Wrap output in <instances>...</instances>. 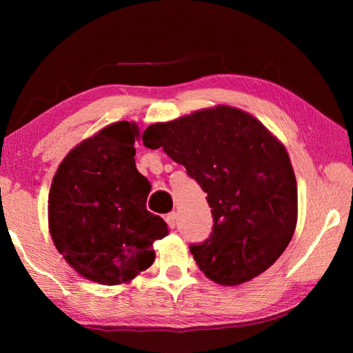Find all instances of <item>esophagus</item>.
<instances>
[{"label":"esophagus","mask_w":353,"mask_h":353,"mask_svg":"<svg viewBox=\"0 0 353 353\" xmlns=\"http://www.w3.org/2000/svg\"><path fill=\"white\" fill-rule=\"evenodd\" d=\"M165 221L168 223V226L171 229L176 228V223H177V214L176 212H170L167 216H165Z\"/></svg>","instance_id":"34e87169"}]
</instances>
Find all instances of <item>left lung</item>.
I'll return each mask as SVG.
<instances>
[{
  "label": "left lung",
  "mask_w": 353,
  "mask_h": 353,
  "mask_svg": "<svg viewBox=\"0 0 353 353\" xmlns=\"http://www.w3.org/2000/svg\"><path fill=\"white\" fill-rule=\"evenodd\" d=\"M144 145L162 148L208 194L214 226L191 244L209 279L234 287L272 267L297 223V183L281 141L247 112L215 106L148 125Z\"/></svg>",
  "instance_id": "obj_1"
}]
</instances>
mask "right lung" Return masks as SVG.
Returning <instances> with one entry per match:
<instances>
[{"label":"right lung","instance_id":"right-lung-1","mask_svg":"<svg viewBox=\"0 0 353 353\" xmlns=\"http://www.w3.org/2000/svg\"><path fill=\"white\" fill-rule=\"evenodd\" d=\"M134 123L118 121L80 142L59 165L48 196V228L57 252L101 285L130 282L154 261L168 235L147 211L150 182L137 170Z\"/></svg>","mask_w":353,"mask_h":353}]
</instances>
